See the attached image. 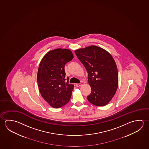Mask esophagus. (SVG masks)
Here are the masks:
<instances>
[{
    "mask_svg": "<svg viewBox=\"0 0 149 149\" xmlns=\"http://www.w3.org/2000/svg\"><path fill=\"white\" fill-rule=\"evenodd\" d=\"M81 85H82L81 84H76V87H80Z\"/></svg>",
    "mask_w": 149,
    "mask_h": 149,
    "instance_id": "1",
    "label": "esophagus"
}]
</instances>
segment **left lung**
Here are the masks:
<instances>
[{"mask_svg":"<svg viewBox=\"0 0 149 149\" xmlns=\"http://www.w3.org/2000/svg\"><path fill=\"white\" fill-rule=\"evenodd\" d=\"M88 73L91 86L89 102L96 106H104L115 95L118 86V73L112 56L101 47L91 45L75 51Z\"/></svg>","mask_w":149,"mask_h":149,"instance_id":"1","label":"left lung"}]
</instances>
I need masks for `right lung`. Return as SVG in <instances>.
<instances>
[{
	"mask_svg": "<svg viewBox=\"0 0 149 149\" xmlns=\"http://www.w3.org/2000/svg\"><path fill=\"white\" fill-rule=\"evenodd\" d=\"M73 58L71 50L56 49L47 53L40 62L37 75L39 91L53 108L62 107L71 99L74 86L65 78L64 67Z\"/></svg>",
	"mask_w": 149,
	"mask_h": 149,
	"instance_id": "obj_1",
	"label": "right lung"
}]
</instances>
